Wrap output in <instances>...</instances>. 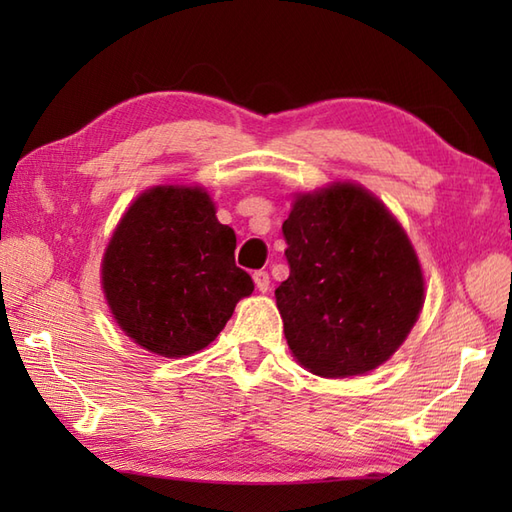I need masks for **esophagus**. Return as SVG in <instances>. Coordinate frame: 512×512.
I'll use <instances>...</instances> for the list:
<instances>
[{
    "mask_svg": "<svg viewBox=\"0 0 512 512\" xmlns=\"http://www.w3.org/2000/svg\"><path fill=\"white\" fill-rule=\"evenodd\" d=\"M253 279H255V286L259 288V292H268V288H270V277H268L266 270H255Z\"/></svg>",
    "mask_w": 512,
    "mask_h": 512,
    "instance_id": "esophagus-1",
    "label": "esophagus"
}]
</instances>
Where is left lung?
<instances>
[{"label":"left lung","instance_id":"8db88e82","mask_svg":"<svg viewBox=\"0 0 512 512\" xmlns=\"http://www.w3.org/2000/svg\"><path fill=\"white\" fill-rule=\"evenodd\" d=\"M286 237L290 275L275 290L292 356L323 378L372 372L407 339L424 279L407 233L352 182L299 193Z\"/></svg>","mask_w":512,"mask_h":512}]
</instances>
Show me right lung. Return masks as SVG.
I'll use <instances>...</instances> for the list:
<instances>
[{"label":"right lung","instance_id":"obj_1","mask_svg":"<svg viewBox=\"0 0 512 512\" xmlns=\"http://www.w3.org/2000/svg\"><path fill=\"white\" fill-rule=\"evenodd\" d=\"M237 237L200 187L138 195L105 248V299L121 330L145 350L178 358L204 350L255 290L235 266Z\"/></svg>","mask_w":512,"mask_h":512}]
</instances>
